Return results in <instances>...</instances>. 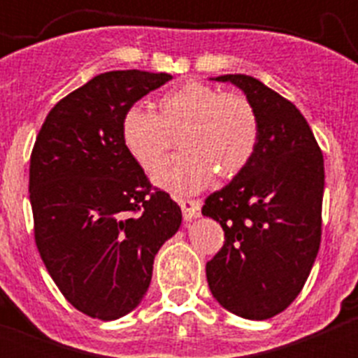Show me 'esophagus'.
<instances>
[{
	"label": "esophagus",
	"mask_w": 358,
	"mask_h": 358,
	"mask_svg": "<svg viewBox=\"0 0 358 358\" xmlns=\"http://www.w3.org/2000/svg\"><path fill=\"white\" fill-rule=\"evenodd\" d=\"M180 208H182V215L185 222H190V220L201 216V201H180Z\"/></svg>",
	"instance_id": "esophagus-1"
}]
</instances>
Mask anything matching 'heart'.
Wrapping results in <instances>:
<instances>
[{
    "instance_id": "heart-1",
    "label": "heart",
    "mask_w": 358,
    "mask_h": 358,
    "mask_svg": "<svg viewBox=\"0 0 358 358\" xmlns=\"http://www.w3.org/2000/svg\"><path fill=\"white\" fill-rule=\"evenodd\" d=\"M161 114L140 103L126 110L122 140L129 154L150 171L183 135L187 152L168 157L154 182L178 196L197 194L215 180L239 175L251 162L259 140L255 107L241 93L190 81L161 99Z\"/></svg>"
}]
</instances>
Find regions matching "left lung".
I'll return each mask as SVG.
<instances>
[{
	"label": "left lung",
	"instance_id": "1",
	"mask_svg": "<svg viewBox=\"0 0 358 358\" xmlns=\"http://www.w3.org/2000/svg\"><path fill=\"white\" fill-rule=\"evenodd\" d=\"M213 81L243 90L258 114L259 140L251 162L202 206L225 232L206 277L223 308L265 320L294 301L319 252L324 157L289 100L246 74Z\"/></svg>",
	"mask_w": 358,
	"mask_h": 358
}]
</instances>
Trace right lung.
Wrapping results in <instances>:
<instances>
[{"instance_id":"obj_1","label":"right lung","mask_w":358,"mask_h":358,"mask_svg":"<svg viewBox=\"0 0 358 358\" xmlns=\"http://www.w3.org/2000/svg\"><path fill=\"white\" fill-rule=\"evenodd\" d=\"M171 76L110 71L60 100L31 154L29 199L36 246L74 308L115 320L140 305L182 209L152 192L122 140L126 110Z\"/></svg>"}]
</instances>
